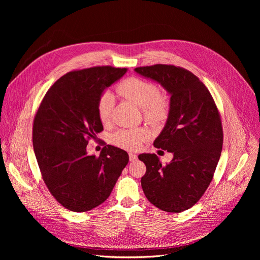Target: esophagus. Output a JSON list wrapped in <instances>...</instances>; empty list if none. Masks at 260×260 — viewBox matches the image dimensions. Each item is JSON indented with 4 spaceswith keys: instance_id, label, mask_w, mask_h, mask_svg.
<instances>
[{
    "instance_id": "esophagus-1",
    "label": "esophagus",
    "mask_w": 260,
    "mask_h": 260,
    "mask_svg": "<svg viewBox=\"0 0 260 260\" xmlns=\"http://www.w3.org/2000/svg\"><path fill=\"white\" fill-rule=\"evenodd\" d=\"M128 157H129V160H131V161H135V160L138 159V156H137L136 154H134V153H129V154H128Z\"/></svg>"
}]
</instances>
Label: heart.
I'll return each mask as SVG.
<instances>
[{
  "instance_id": "1",
  "label": "heart",
  "mask_w": 260,
  "mask_h": 260,
  "mask_svg": "<svg viewBox=\"0 0 260 260\" xmlns=\"http://www.w3.org/2000/svg\"><path fill=\"white\" fill-rule=\"evenodd\" d=\"M115 90L118 95L141 107L143 115L148 122L159 124L168 118L171 109L170 95L167 91L158 89L153 82L133 76L122 80ZM113 106L114 99L110 92H104L98 100V116L104 125L111 121ZM149 136V131L143 126L125 128L115 132L111 138V142L116 147L134 151L138 150Z\"/></svg>"
}]
</instances>
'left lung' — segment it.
Returning <instances> with one entry per match:
<instances>
[{"instance_id": "8db88e82", "label": "left lung", "mask_w": 260, "mask_h": 260, "mask_svg": "<svg viewBox=\"0 0 260 260\" xmlns=\"http://www.w3.org/2000/svg\"><path fill=\"white\" fill-rule=\"evenodd\" d=\"M135 71L171 93L169 118L154 146L174 157L162 166L155 154H140L146 166L142 188L158 209L180 213L201 200L214 177L223 144L219 110L207 86L186 69L157 63Z\"/></svg>"}]
</instances>
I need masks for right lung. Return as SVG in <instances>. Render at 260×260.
Instances as JSON below:
<instances>
[{
  "label": "right lung",
  "instance_id": "obj_1",
  "mask_svg": "<svg viewBox=\"0 0 260 260\" xmlns=\"http://www.w3.org/2000/svg\"><path fill=\"white\" fill-rule=\"evenodd\" d=\"M125 72L110 66L71 71L48 89L35 114L32 146L42 179L70 211L82 213L103 204L128 162L126 151L111 145L100 156L86 152L88 141H98L104 129L98 100Z\"/></svg>",
  "mask_w": 260,
  "mask_h": 260
}]
</instances>
